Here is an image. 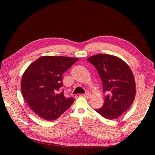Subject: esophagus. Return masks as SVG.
Wrapping results in <instances>:
<instances>
[{
	"label": "esophagus",
	"instance_id": "esophagus-1",
	"mask_svg": "<svg viewBox=\"0 0 155 155\" xmlns=\"http://www.w3.org/2000/svg\"><path fill=\"white\" fill-rule=\"evenodd\" d=\"M83 96H84L85 98H90L91 97V94L90 93H88V92H87L86 93L83 94Z\"/></svg>",
	"mask_w": 155,
	"mask_h": 155
}]
</instances>
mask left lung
<instances>
[{"instance_id":"obj_1","label":"left lung","mask_w":155,"mask_h":155,"mask_svg":"<svg viewBox=\"0 0 155 155\" xmlns=\"http://www.w3.org/2000/svg\"><path fill=\"white\" fill-rule=\"evenodd\" d=\"M87 61L97 68L106 94L103 106L94 110L107 119L117 118L129 108L135 97L132 71L126 62L113 55L98 54Z\"/></svg>"}]
</instances>
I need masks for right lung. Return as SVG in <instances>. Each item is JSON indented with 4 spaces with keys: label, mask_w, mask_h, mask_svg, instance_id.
I'll list each match as a JSON object with an SVG mask.
<instances>
[{
    "label": "right lung",
    "mask_w": 155,
    "mask_h": 155,
    "mask_svg": "<svg viewBox=\"0 0 155 155\" xmlns=\"http://www.w3.org/2000/svg\"><path fill=\"white\" fill-rule=\"evenodd\" d=\"M78 60L45 56L29 65L23 74L22 96L31 109L43 119H57L73 103L74 98L64 95L62 74Z\"/></svg>",
    "instance_id": "add662e5"
}]
</instances>
